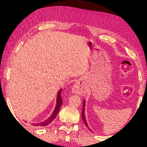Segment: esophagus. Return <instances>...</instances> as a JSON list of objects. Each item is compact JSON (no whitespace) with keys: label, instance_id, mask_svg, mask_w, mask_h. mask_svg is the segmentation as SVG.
<instances>
[{"label":"esophagus","instance_id":"34e87169","mask_svg":"<svg viewBox=\"0 0 147 147\" xmlns=\"http://www.w3.org/2000/svg\"><path fill=\"white\" fill-rule=\"evenodd\" d=\"M72 90H73L74 93L80 94V95H82V94H84V90L81 88L80 84L79 82H76L74 84Z\"/></svg>","mask_w":147,"mask_h":147}]
</instances>
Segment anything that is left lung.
I'll use <instances>...</instances> for the list:
<instances>
[{"instance_id": "1", "label": "left lung", "mask_w": 147, "mask_h": 147, "mask_svg": "<svg viewBox=\"0 0 147 147\" xmlns=\"http://www.w3.org/2000/svg\"><path fill=\"white\" fill-rule=\"evenodd\" d=\"M84 111H85V100H84V102H83V109H82V120L84 121V124H85L86 127L89 128L88 125V123H87L86 120L85 115H84ZM89 130H90V129H89Z\"/></svg>"}]
</instances>
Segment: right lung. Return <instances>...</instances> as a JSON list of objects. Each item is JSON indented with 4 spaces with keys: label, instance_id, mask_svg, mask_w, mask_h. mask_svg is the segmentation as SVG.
<instances>
[{
    "label": "right lung",
    "instance_id": "obj_1",
    "mask_svg": "<svg viewBox=\"0 0 147 147\" xmlns=\"http://www.w3.org/2000/svg\"><path fill=\"white\" fill-rule=\"evenodd\" d=\"M61 91L62 89H60L58 91V96H57V102H56V106L55 108V109H54V112L52 114L51 116L47 119V120L45 121L42 123H38V124H32V125L34 126H47L48 124L50 123H51L54 119H56L57 115L58 114V112L59 111V109H60V107L61 106L62 103H63V100H62V98H61Z\"/></svg>",
    "mask_w": 147,
    "mask_h": 147
}]
</instances>
